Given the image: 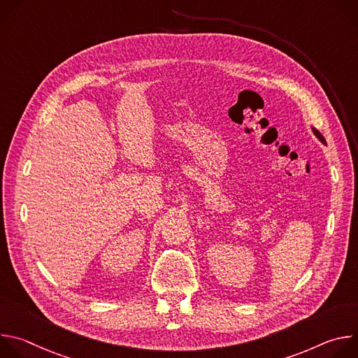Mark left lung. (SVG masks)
<instances>
[{
    "instance_id": "left-lung-1",
    "label": "left lung",
    "mask_w": 358,
    "mask_h": 358,
    "mask_svg": "<svg viewBox=\"0 0 358 358\" xmlns=\"http://www.w3.org/2000/svg\"><path fill=\"white\" fill-rule=\"evenodd\" d=\"M313 133H315V134H316V137H317V138H319V140H320V141H322V143H324V144H326V140H324V137H323V136H322V133H320V131H319V130H316V129H313Z\"/></svg>"
}]
</instances>
